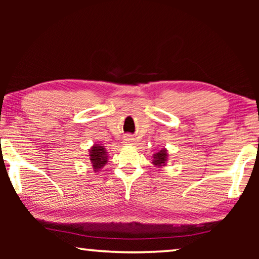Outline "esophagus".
Instances as JSON below:
<instances>
[{
  "label": "esophagus",
  "instance_id": "esophagus-1",
  "mask_svg": "<svg viewBox=\"0 0 259 259\" xmlns=\"http://www.w3.org/2000/svg\"><path fill=\"white\" fill-rule=\"evenodd\" d=\"M131 142H133V138H131V136H125V137H124V144H126V145H128V144H131Z\"/></svg>",
  "mask_w": 259,
  "mask_h": 259
}]
</instances>
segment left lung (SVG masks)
Listing matches in <instances>:
<instances>
[{
    "mask_svg": "<svg viewBox=\"0 0 259 259\" xmlns=\"http://www.w3.org/2000/svg\"><path fill=\"white\" fill-rule=\"evenodd\" d=\"M169 159V154L166 148H162L161 151H159L155 154H153V161L152 163L154 164L157 168H162V166L166 165V161Z\"/></svg>",
    "mask_w": 259,
    "mask_h": 259,
    "instance_id": "8db88e82",
    "label": "left lung"
}]
</instances>
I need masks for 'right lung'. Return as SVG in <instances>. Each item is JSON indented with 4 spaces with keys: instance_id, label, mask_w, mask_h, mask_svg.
I'll use <instances>...</instances> for the list:
<instances>
[{
    "instance_id": "obj_1",
    "label": "right lung",
    "mask_w": 259,
    "mask_h": 259,
    "mask_svg": "<svg viewBox=\"0 0 259 259\" xmlns=\"http://www.w3.org/2000/svg\"><path fill=\"white\" fill-rule=\"evenodd\" d=\"M89 159L91 165H93L94 172H98L107 163L108 155L104 146H100L99 144H95L89 150Z\"/></svg>"
}]
</instances>
